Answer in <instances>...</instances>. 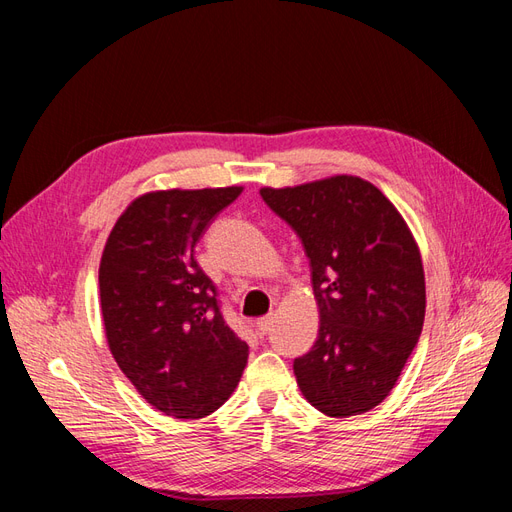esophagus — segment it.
<instances>
[{"label": "esophagus", "instance_id": "obj_1", "mask_svg": "<svg viewBox=\"0 0 512 512\" xmlns=\"http://www.w3.org/2000/svg\"><path fill=\"white\" fill-rule=\"evenodd\" d=\"M271 327H273V316H262V318L256 320V329H258L262 335H267V333L271 331Z\"/></svg>", "mask_w": 512, "mask_h": 512}]
</instances>
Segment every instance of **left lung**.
<instances>
[{"label":"left lung","instance_id":"8db88e82","mask_svg":"<svg viewBox=\"0 0 512 512\" xmlns=\"http://www.w3.org/2000/svg\"><path fill=\"white\" fill-rule=\"evenodd\" d=\"M312 267L320 329L294 359L303 397L327 416L376 408L393 391L425 320V271L406 220L354 175L262 188Z\"/></svg>","mask_w":512,"mask_h":512}]
</instances>
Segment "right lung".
<instances>
[{
	"mask_svg": "<svg viewBox=\"0 0 512 512\" xmlns=\"http://www.w3.org/2000/svg\"><path fill=\"white\" fill-rule=\"evenodd\" d=\"M241 192V185L147 192L119 215L102 252L108 350L147 404L181 421L218 410L250 354L194 260L209 222Z\"/></svg>",
	"mask_w": 512,
	"mask_h": 512,
	"instance_id": "add662e5",
	"label": "right lung"
}]
</instances>
